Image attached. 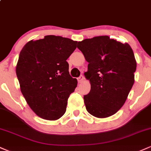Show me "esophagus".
<instances>
[{"mask_svg": "<svg viewBox=\"0 0 151 151\" xmlns=\"http://www.w3.org/2000/svg\"><path fill=\"white\" fill-rule=\"evenodd\" d=\"M77 80H78V82H79V83H81V82H83V81H84V76H83V75H81L80 77H79V78H78Z\"/></svg>", "mask_w": 151, "mask_h": 151, "instance_id": "1", "label": "esophagus"}]
</instances>
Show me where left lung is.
<instances>
[{
  "label": "left lung",
  "instance_id": "obj_1",
  "mask_svg": "<svg viewBox=\"0 0 151 151\" xmlns=\"http://www.w3.org/2000/svg\"><path fill=\"white\" fill-rule=\"evenodd\" d=\"M77 48L89 62L84 73L91 84L89 93L84 96L86 110L97 118L114 115L134 83L136 61L131 46L104 35L84 40Z\"/></svg>",
  "mask_w": 151,
  "mask_h": 151
}]
</instances>
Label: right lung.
I'll use <instances>...</instances> for the list:
<instances>
[{
  "label": "right lung",
  "mask_w": 151,
  "mask_h": 151,
  "mask_svg": "<svg viewBox=\"0 0 151 151\" xmlns=\"http://www.w3.org/2000/svg\"><path fill=\"white\" fill-rule=\"evenodd\" d=\"M77 44L69 38L47 35L29 41L20 51L16 66L20 91L30 109L43 119L61 118L77 87L67 62Z\"/></svg>",
  "instance_id": "add662e5"
}]
</instances>
